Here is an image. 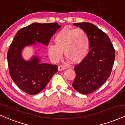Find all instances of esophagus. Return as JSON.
I'll return each mask as SVG.
<instances>
[{
  "label": "esophagus",
  "mask_w": 125,
  "mask_h": 125,
  "mask_svg": "<svg viewBox=\"0 0 125 125\" xmlns=\"http://www.w3.org/2000/svg\"><path fill=\"white\" fill-rule=\"evenodd\" d=\"M64 69H66V67H64V66H62V65L59 66L58 67V70L59 71H63V70H64Z\"/></svg>",
  "instance_id": "34e87169"
}]
</instances>
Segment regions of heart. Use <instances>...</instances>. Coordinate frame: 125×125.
<instances>
[{"label": "heart", "instance_id": "1", "mask_svg": "<svg viewBox=\"0 0 125 125\" xmlns=\"http://www.w3.org/2000/svg\"><path fill=\"white\" fill-rule=\"evenodd\" d=\"M54 44L49 45L48 54L53 61L58 62L63 56L73 63H78L86 56L89 48L88 36L81 28H64L56 34Z\"/></svg>", "mask_w": 125, "mask_h": 125}]
</instances>
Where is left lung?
<instances>
[{
	"mask_svg": "<svg viewBox=\"0 0 125 125\" xmlns=\"http://www.w3.org/2000/svg\"><path fill=\"white\" fill-rule=\"evenodd\" d=\"M73 25L86 31L89 40L90 51L74 66L76 77L72 86L82 94H90L100 88L109 77L115 51L108 36L94 24L83 22Z\"/></svg>",
	"mask_w": 125,
	"mask_h": 125,
	"instance_id": "left-lung-1",
	"label": "left lung"
}]
</instances>
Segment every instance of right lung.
<instances>
[{"label":"right lung","mask_w":125,"mask_h":125,"mask_svg":"<svg viewBox=\"0 0 125 125\" xmlns=\"http://www.w3.org/2000/svg\"><path fill=\"white\" fill-rule=\"evenodd\" d=\"M60 28L58 23H33L20 29L10 45L8 52L10 75L16 84L26 94L33 95L43 90L58 72V66L41 63L37 56L25 61L21 55L23 48L35 44L36 42L47 46Z\"/></svg>","instance_id":"obj_1"}]
</instances>
